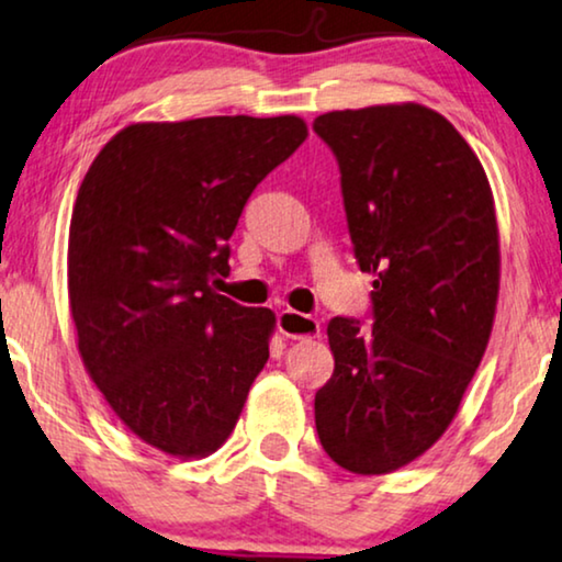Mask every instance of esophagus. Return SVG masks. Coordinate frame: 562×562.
Masks as SVG:
<instances>
[{"mask_svg": "<svg viewBox=\"0 0 562 562\" xmlns=\"http://www.w3.org/2000/svg\"><path fill=\"white\" fill-rule=\"evenodd\" d=\"M276 327L289 340H312V337L319 335V322L310 314L294 310H281L279 317H276Z\"/></svg>", "mask_w": 562, "mask_h": 562, "instance_id": "1", "label": "esophagus"}]
</instances>
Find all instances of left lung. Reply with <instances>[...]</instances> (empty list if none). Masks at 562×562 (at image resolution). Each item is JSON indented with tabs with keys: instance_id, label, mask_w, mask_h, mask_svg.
Returning <instances> with one entry per match:
<instances>
[{
	"instance_id": "obj_1",
	"label": "left lung",
	"mask_w": 562,
	"mask_h": 562,
	"mask_svg": "<svg viewBox=\"0 0 562 562\" xmlns=\"http://www.w3.org/2000/svg\"><path fill=\"white\" fill-rule=\"evenodd\" d=\"M312 127L335 153L352 252L373 273V325L329 319L335 371L314 422L337 465L381 475L440 440L486 352L494 194L463 135L422 104L327 112Z\"/></svg>"
}]
</instances>
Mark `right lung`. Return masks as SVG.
<instances>
[{
  "label": "right lung",
  "instance_id": "add662e5",
  "mask_svg": "<svg viewBox=\"0 0 562 562\" xmlns=\"http://www.w3.org/2000/svg\"><path fill=\"white\" fill-rule=\"evenodd\" d=\"M306 140L302 117L137 122L99 150L68 229L83 366L143 442L204 458L227 440L276 317L214 291L252 189Z\"/></svg>",
  "mask_w": 562,
  "mask_h": 562
}]
</instances>
